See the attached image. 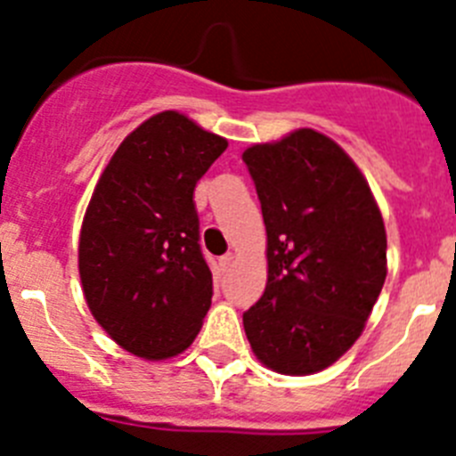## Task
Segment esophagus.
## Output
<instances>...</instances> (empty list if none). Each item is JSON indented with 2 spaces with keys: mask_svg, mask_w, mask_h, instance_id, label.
Here are the masks:
<instances>
[{
  "mask_svg": "<svg viewBox=\"0 0 456 456\" xmlns=\"http://www.w3.org/2000/svg\"><path fill=\"white\" fill-rule=\"evenodd\" d=\"M232 263H235V253H225V256L221 257V267H231Z\"/></svg>",
  "mask_w": 456,
  "mask_h": 456,
  "instance_id": "1",
  "label": "esophagus"
}]
</instances>
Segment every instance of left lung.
Masks as SVG:
<instances>
[{"label": "left lung", "mask_w": 456, "mask_h": 456, "mask_svg": "<svg viewBox=\"0 0 456 456\" xmlns=\"http://www.w3.org/2000/svg\"><path fill=\"white\" fill-rule=\"evenodd\" d=\"M241 159L267 231V288L244 331L265 368L322 372L361 338L384 288L381 209L352 157L310 127L253 143Z\"/></svg>", "instance_id": "left-lung-1"}]
</instances>
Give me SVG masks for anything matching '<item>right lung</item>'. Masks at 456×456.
I'll return each instance as SVG.
<instances>
[{"mask_svg": "<svg viewBox=\"0 0 456 456\" xmlns=\"http://www.w3.org/2000/svg\"><path fill=\"white\" fill-rule=\"evenodd\" d=\"M228 141L180 111L125 136L93 189L79 232V278L91 315L125 352L183 354L212 304L193 187Z\"/></svg>", "mask_w": 456, "mask_h": 456, "instance_id": "right-lung-1", "label": "right lung"}]
</instances>
